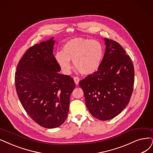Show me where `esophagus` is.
Here are the masks:
<instances>
[{
	"label": "esophagus",
	"mask_w": 153,
	"mask_h": 153,
	"mask_svg": "<svg viewBox=\"0 0 153 153\" xmlns=\"http://www.w3.org/2000/svg\"><path fill=\"white\" fill-rule=\"evenodd\" d=\"M74 82L76 85H77V84H79V81H80V79L78 77H75L74 78Z\"/></svg>",
	"instance_id": "1"
}]
</instances>
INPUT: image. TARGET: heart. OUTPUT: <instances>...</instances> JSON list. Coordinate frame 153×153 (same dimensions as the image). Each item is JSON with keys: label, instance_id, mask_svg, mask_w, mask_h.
<instances>
[{"label": "heart", "instance_id": "1", "mask_svg": "<svg viewBox=\"0 0 153 153\" xmlns=\"http://www.w3.org/2000/svg\"><path fill=\"white\" fill-rule=\"evenodd\" d=\"M103 56V47L96 39L76 38L65 43L62 52L55 54V60L64 73L72 68L71 61L76 69L84 74H91L99 68Z\"/></svg>", "mask_w": 153, "mask_h": 153}]
</instances>
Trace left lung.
Here are the masks:
<instances>
[{"label": "left lung", "mask_w": 153, "mask_h": 153, "mask_svg": "<svg viewBox=\"0 0 153 153\" xmlns=\"http://www.w3.org/2000/svg\"><path fill=\"white\" fill-rule=\"evenodd\" d=\"M103 39L105 52L98 71L80 81L79 86L90 114L98 120H108L128 105L133 91L134 69L119 43Z\"/></svg>", "instance_id": "8db88e82"}]
</instances>
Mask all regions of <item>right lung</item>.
<instances>
[{
  "label": "right lung",
  "mask_w": 153,
  "mask_h": 153,
  "mask_svg": "<svg viewBox=\"0 0 153 153\" xmlns=\"http://www.w3.org/2000/svg\"><path fill=\"white\" fill-rule=\"evenodd\" d=\"M53 37L28 49L17 66L15 86L20 102L38 125L53 128L67 117L70 96L76 85L69 76L60 74L53 54Z\"/></svg>",
  "instance_id": "right-lung-1"
}]
</instances>
